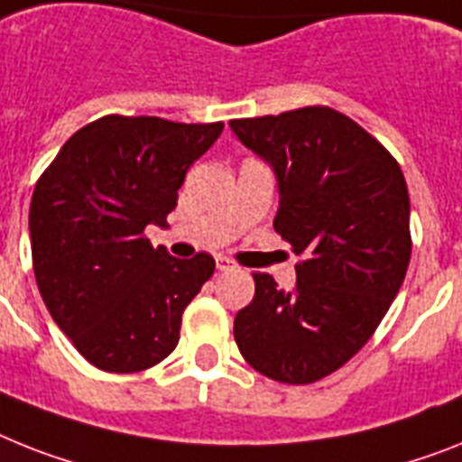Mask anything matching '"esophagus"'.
<instances>
[{
  "label": "esophagus",
  "mask_w": 462,
  "mask_h": 462,
  "mask_svg": "<svg viewBox=\"0 0 462 462\" xmlns=\"http://www.w3.org/2000/svg\"><path fill=\"white\" fill-rule=\"evenodd\" d=\"M217 269H219V272H236L238 266H236L234 262H231V259L217 257Z\"/></svg>",
  "instance_id": "34e87169"
}]
</instances>
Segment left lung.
<instances>
[{
	"label": "left lung",
	"instance_id": "8db88e82",
	"mask_svg": "<svg viewBox=\"0 0 462 462\" xmlns=\"http://www.w3.org/2000/svg\"><path fill=\"white\" fill-rule=\"evenodd\" d=\"M228 125L276 171L273 228L302 257L291 292L253 273L236 345L276 383H316L371 340L402 288L411 262L406 179L375 136L328 106Z\"/></svg>",
	"mask_w": 462,
	"mask_h": 462
}]
</instances>
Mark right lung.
I'll return each instance as SVG.
<instances>
[{"mask_svg":"<svg viewBox=\"0 0 462 462\" xmlns=\"http://www.w3.org/2000/svg\"><path fill=\"white\" fill-rule=\"evenodd\" d=\"M224 122L106 116L78 129L34 186L30 247L40 295L91 365L139 373L167 359L215 259L146 238L177 208L186 171Z\"/></svg>","mask_w":462,"mask_h":462,"instance_id":"obj_1","label":"right lung"}]
</instances>
